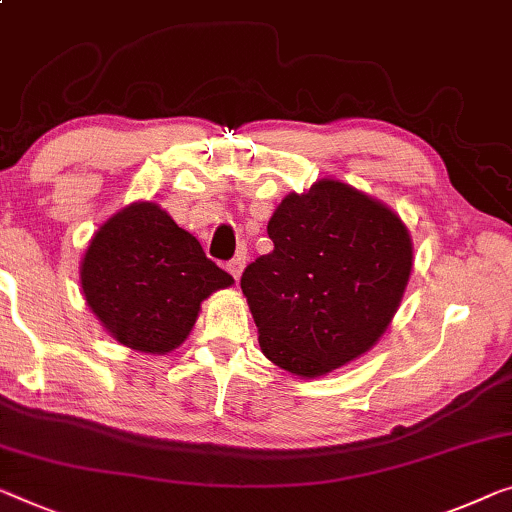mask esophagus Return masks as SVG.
Here are the masks:
<instances>
[{
    "instance_id": "obj_1",
    "label": "esophagus",
    "mask_w": 512,
    "mask_h": 512,
    "mask_svg": "<svg viewBox=\"0 0 512 512\" xmlns=\"http://www.w3.org/2000/svg\"><path fill=\"white\" fill-rule=\"evenodd\" d=\"M243 266H246V257H243V255H236V257H232V259H230V262H227V271L232 273L234 280H239V278H241V273H243Z\"/></svg>"
}]
</instances>
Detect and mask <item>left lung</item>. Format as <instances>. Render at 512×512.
I'll use <instances>...</instances> for the list:
<instances>
[{
    "label": "left lung",
    "instance_id": "8db88e82",
    "mask_svg": "<svg viewBox=\"0 0 512 512\" xmlns=\"http://www.w3.org/2000/svg\"><path fill=\"white\" fill-rule=\"evenodd\" d=\"M266 232L273 250L241 276L264 356L319 377L368 352L411 273L402 220L347 183L319 181L287 195Z\"/></svg>",
    "mask_w": 512,
    "mask_h": 512
}]
</instances>
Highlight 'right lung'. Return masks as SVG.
Instances as JSON below:
<instances>
[{
  "label": "right lung",
  "mask_w": 512,
  "mask_h": 512,
  "mask_svg": "<svg viewBox=\"0 0 512 512\" xmlns=\"http://www.w3.org/2000/svg\"><path fill=\"white\" fill-rule=\"evenodd\" d=\"M89 308L121 345L147 354L179 347L200 303L234 278L204 255L200 241L151 202L110 218L82 259Z\"/></svg>",
  "instance_id": "1"
}]
</instances>
